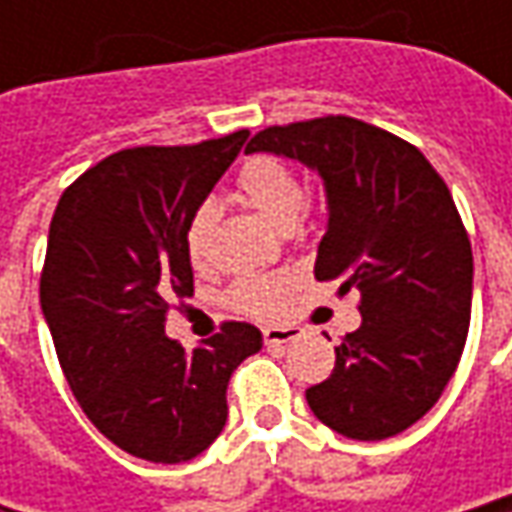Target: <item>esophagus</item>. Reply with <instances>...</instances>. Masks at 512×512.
I'll return each mask as SVG.
<instances>
[{
    "instance_id": "esophagus-1",
    "label": "esophagus",
    "mask_w": 512,
    "mask_h": 512,
    "mask_svg": "<svg viewBox=\"0 0 512 512\" xmlns=\"http://www.w3.org/2000/svg\"><path fill=\"white\" fill-rule=\"evenodd\" d=\"M265 344L267 347H282V344H290L296 342L302 333L296 330V327H265Z\"/></svg>"
}]
</instances>
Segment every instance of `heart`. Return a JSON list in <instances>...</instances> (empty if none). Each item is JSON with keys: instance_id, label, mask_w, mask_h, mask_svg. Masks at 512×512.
<instances>
[{"instance_id": "b5f03b06", "label": "heart", "mask_w": 512, "mask_h": 512, "mask_svg": "<svg viewBox=\"0 0 512 512\" xmlns=\"http://www.w3.org/2000/svg\"><path fill=\"white\" fill-rule=\"evenodd\" d=\"M239 196L253 207L259 216L279 230H293L302 210H305L307 193L299 173L287 168L285 162L270 159V156H256L250 159L242 173H239ZM216 225V210L210 205L199 207L190 219L185 233L187 256L196 267L207 262L210 253V233ZM293 293V279L290 276H253L233 287V305L242 313H250L256 319L273 316L279 307L285 305L287 296Z\"/></svg>"}]
</instances>
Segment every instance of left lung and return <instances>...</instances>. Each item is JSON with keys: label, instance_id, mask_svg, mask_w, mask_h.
Segmentation results:
<instances>
[{"label": "left lung", "instance_id": "obj_1", "mask_svg": "<svg viewBox=\"0 0 512 512\" xmlns=\"http://www.w3.org/2000/svg\"><path fill=\"white\" fill-rule=\"evenodd\" d=\"M245 153L322 176L313 273L362 293V325L336 347L330 379L307 387L313 416L356 442L402 433L439 402L470 327L473 250L450 190L422 150L350 116L267 128Z\"/></svg>", "mask_w": 512, "mask_h": 512}]
</instances>
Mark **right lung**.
I'll return each instance as SVG.
<instances>
[{
    "label": "right lung",
    "mask_w": 512,
    "mask_h": 512,
    "mask_svg": "<svg viewBox=\"0 0 512 512\" xmlns=\"http://www.w3.org/2000/svg\"><path fill=\"white\" fill-rule=\"evenodd\" d=\"M247 130L187 148L119 150L62 193L39 302L73 396L125 453L196 459L227 422V382L262 333L227 322L187 353L165 336L170 299L193 293L185 233Z\"/></svg>",
    "instance_id": "1"
}]
</instances>
